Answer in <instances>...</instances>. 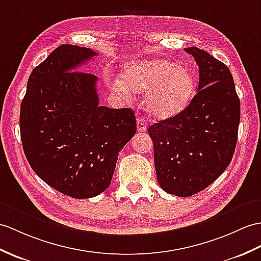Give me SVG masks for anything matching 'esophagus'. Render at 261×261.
Listing matches in <instances>:
<instances>
[{"label":"esophagus","instance_id":"esophagus-1","mask_svg":"<svg viewBox=\"0 0 261 261\" xmlns=\"http://www.w3.org/2000/svg\"><path fill=\"white\" fill-rule=\"evenodd\" d=\"M137 130L139 132H145L147 131V123H145L144 119L138 118L137 119Z\"/></svg>","mask_w":261,"mask_h":261}]
</instances>
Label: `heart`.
<instances>
[{
  "instance_id": "b5f03b06",
  "label": "heart",
  "mask_w": 261,
  "mask_h": 261,
  "mask_svg": "<svg viewBox=\"0 0 261 261\" xmlns=\"http://www.w3.org/2000/svg\"><path fill=\"white\" fill-rule=\"evenodd\" d=\"M116 90L128 94L125 85L136 93H149L145 105L154 118L168 119L184 111L196 89L191 72L165 59L137 61L125 66Z\"/></svg>"
}]
</instances>
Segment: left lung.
Segmentation results:
<instances>
[{
  "mask_svg": "<svg viewBox=\"0 0 261 261\" xmlns=\"http://www.w3.org/2000/svg\"><path fill=\"white\" fill-rule=\"evenodd\" d=\"M186 51L199 66L198 92L184 111L148 129L158 182L178 197L205 189L226 170L240 122V101L228 66L199 47Z\"/></svg>",
  "mask_w": 261,
  "mask_h": 261,
  "instance_id": "8db88e82",
  "label": "left lung"
}]
</instances>
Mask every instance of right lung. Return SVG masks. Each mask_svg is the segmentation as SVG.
I'll use <instances>...</instances> for the list:
<instances>
[{"label": "right lung", "instance_id": "obj_1", "mask_svg": "<svg viewBox=\"0 0 261 261\" xmlns=\"http://www.w3.org/2000/svg\"><path fill=\"white\" fill-rule=\"evenodd\" d=\"M96 54L60 45L35 66L21 103V140L30 166L53 189L76 199L110 186L119 152L137 131L131 109L100 107L98 77L76 71Z\"/></svg>", "mask_w": 261, "mask_h": 261}]
</instances>
